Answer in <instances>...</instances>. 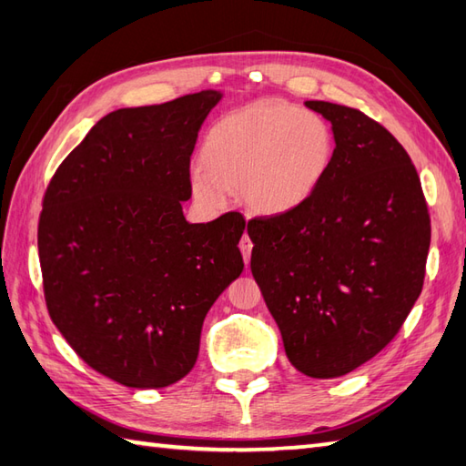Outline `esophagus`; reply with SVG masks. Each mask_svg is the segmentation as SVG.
<instances>
[{"label":"esophagus","instance_id":"esophagus-1","mask_svg":"<svg viewBox=\"0 0 466 466\" xmlns=\"http://www.w3.org/2000/svg\"><path fill=\"white\" fill-rule=\"evenodd\" d=\"M240 250H242L244 262L248 264V262H250V254H252V240H250L248 232H244V236L240 238Z\"/></svg>","mask_w":466,"mask_h":466}]
</instances>
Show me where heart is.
Segmentation results:
<instances>
[{
  "instance_id": "1",
  "label": "heart",
  "mask_w": 466,
  "mask_h": 466,
  "mask_svg": "<svg viewBox=\"0 0 466 466\" xmlns=\"http://www.w3.org/2000/svg\"><path fill=\"white\" fill-rule=\"evenodd\" d=\"M334 137L319 114L260 100L220 117L206 134L202 164L192 167L198 202L222 208L228 192L256 214L292 210L329 170Z\"/></svg>"
}]
</instances>
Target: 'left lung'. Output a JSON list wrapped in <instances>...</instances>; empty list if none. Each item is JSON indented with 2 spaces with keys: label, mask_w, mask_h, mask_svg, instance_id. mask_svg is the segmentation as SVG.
I'll return each mask as SVG.
<instances>
[{
  "label": "left lung",
  "mask_w": 466,
  "mask_h": 466,
  "mask_svg": "<svg viewBox=\"0 0 466 466\" xmlns=\"http://www.w3.org/2000/svg\"><path fill=\"white\" fill-rule=\"evenodd\" d=\"M336 147L304 202L252 218L250 268L284 350L310 379H336L379 354L420 296L431 216L410 156L356 107L306 102Z\"/></svg>",
  "instance_id": "8db88e82"
}]
</instances>
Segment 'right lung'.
<instances>
[{"instance_id":"obj_1","label":"right lung","mask_w":466,"mask_h":466,"mask_svg":"<svg viewBox=\"0 0 466 466\" xmlns=\"http://www.w3.org/2000/svg\"><path fill=\"white\" fill-rule=\"evenodd\" d=\"M220 92L124 107L59 164L37 224L49 319L80 359L130 389L190 372L212 309L244 270L246 220L187 224L190 157Z\"/></svg>"}]
</instances>
